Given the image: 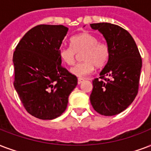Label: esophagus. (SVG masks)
Returning a JSON list of instances; mask_svg holds the SVG:
<instances>
[{"label": "esophagus", "mask_w": 151, "mask_h": 151, "mask_svg": "<svg viewBox=\"0 0 151 151\" xmlns=\"http://www.w3.org/2000/svg\"><path fill=\"white\" fill-rule=\"evenodd\" d=\"M84 81H85V79H84V78H78V84H81V82H83Z\"/></svg>", "instance_id": "34e87169"}]
</instances>
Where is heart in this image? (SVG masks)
<instances>
[{
    "label": "heart",
    "mask_w": 151,
    "mask_h": 151,
    "mask_svg": "<svg viewBox=\"0 0 151 151\" xmlns=\"http://www.w3.org/2000/svg\"><path fill=\"white\" fill-rule=\"evenodd\" d=\"M70 47H63L58 50L61 61L67 65L75 63L77 54L81 53L82 63L71 69V73L78 77L91 73L96 68H102L109 59V48L106 43L98 41L96 35L89 32H82L71 37Z\"/></svg>",
    "instance_id": "heart-1"
}]
</instances>
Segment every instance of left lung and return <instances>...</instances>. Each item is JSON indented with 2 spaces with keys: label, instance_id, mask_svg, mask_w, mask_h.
I'll use <instances>...</instances> for the list:
<instances>
[{
  "label": "left lung",
  "instance_id": "1",
  "mask_svg": "<svg viewBox=\"0 0 151 151\" xmlns=\"http://www.w3.org/2000/svg\"><path fill=\"white\" fill-rule=\"evenodd\" d=\"M103 34L109 48V59L98 78L93 80L90 102L103 116H114L129 106L139 85L142 58L129 32L110 23L91 24Z\"/></svg>",
  "mask_w": 151,
  "mask_h": 151
}]
</instances>
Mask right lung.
Masks as SVG:
<instances>
[{
	"label": "right lung",
	"mask_w": 151,
	"mask_h": 151,
	"mask_svg": "<svg viewBox=\"0 0 151 151\" xmlns=\"http://www.w3.org/2000/svg\"><path fill=\"white\" fill-rule=\"evenodd\" d=\"M67 32L63 25H37L24 35L13 53L15 89L27 112L38 119L60 116L78 84L58 55Z\"/></svg>",
	"instance_id": "1"
}]
</instances>
